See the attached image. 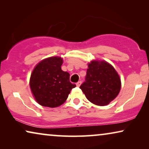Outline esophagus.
<instances>
[{"mask_svg":"<svg viewBox=\"0 0 149 149\" xmlns=\"http://www.w3.org/2000/svg\"><path fill=\"white\" fill-rule=\"evenodd\" d=\"M81 81H78V82L77 83L76 85H77V87H79V86H80V85H81Z\"/></svg>","mask_w":149,"mask_h":149,"instance_id":"obj_1","label":"esophagus"}]
</instances>
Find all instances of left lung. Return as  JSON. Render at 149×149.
I'll return each instance as SVG.
<instances>
[{"mask_svg":"<svg viewBox=\"0 0 149 149\" xmlns=\"http://www.w3.org/2000/svg\"><path fill=\"white\" fill-rule=\"evenodd\" d=\"M80 89L91 103L109 104L119 94L121 80L115 68L105 61H91Z\"/></svg>","mask_w":149,"mask_h":149,"instance_id":"obj_1","label":"left lung"}]
</instances>
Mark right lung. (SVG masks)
I'll return each instance as SVG.
<instances>
[{"label":"right lung","mask_w":149,"mask_h":149,"mask_svg":"<svg viewBox=\"0 0 149 149\" xmlns=\"http://www.w3.org/2000/svg\"><path fill=\"white\" fill-rule=\"evenodd\" d=\"M60 57L45 59L36 65L30 77V86L37 102L54 108L62 105L76 85L70 82V74L61 68Z\"/></svg>","instance_id":"right-lung-1"}]
</instances>
